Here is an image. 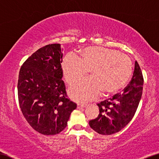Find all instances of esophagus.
I'll use <instances>...</instances> for the list:
<instances>
[{
  "label": "esophagus",
  "mask_w": 159,
  "mask_h": 159,
  "mask_svg": "<svg viewBox=\"0 0 159 159\" xmlns=\"http://www.w3.org/2000/svg\"><path fill=\"white\" fill-rule=\"evenodd\" d=\"M87 106V104H78V108H85Z\"/></svg>",
  "instance_id": "obj_1"
}]
</instances>
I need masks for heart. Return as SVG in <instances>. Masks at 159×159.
I'll list each match as a JSON object with an SVG mask.
<instances>
[{"label": "heart", "instance_id": "heart-1", "mask_svg": "<svg viewBox=\"0 0 159 159\" xmlns=\"http://www.w3.org/2000/svg\"><path fill=\"white\" fill-rule=\"evenodd\" d=\"M68 84L82 79L89 70L91 77L75 83L68 89L70 98L85 103L100 96L117 93L125 86L132 72L129 57L116 50L90 46L80 50L78 57L68 54L61 63Z\"/></svg>", "mask_w": 159, "mask_h": 159}]
</instances>
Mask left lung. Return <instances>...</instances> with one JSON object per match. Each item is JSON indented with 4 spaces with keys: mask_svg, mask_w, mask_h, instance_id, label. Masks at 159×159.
Instances as JSON below:
<instances>
[{
    "mask_svg": "<svg viewBox=\"0 0 159 159\" xmlns=\"http://www.w3.org/2000/svg\"><path fill=\"white\" fill-rule=\"evenodd\" d=\"M143 78L137 61L131 80L121 93L98 103V117L89 121L91 128L99 134L111 135L124 129L134 117L141 98Z\"/></svg>",
    "mask_w": 159,
    "mask_h": 159,
    "instance_id": "left-lung-1",
    "label": "left lung"
}]
</instances>
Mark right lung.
<instances>
[{
  "instance_id": "right-lung-1",
  "label": "right lung",
  "mask_w": 159,
  "mask_h": 159,
  "mask_svg": "<svg viewBox=\"0 0 159 159\" xmlns=\"http://www.w3.org/2000/svg\"><path fill=\"white\" fill-rule=\"evenodd\" d=\"M62 51L58 43L42 47L23 63L19 72L21 111L30 126L43 135L62 131L77 107L67 98L62 80Z\"/></svg>"
}]
</instances>
